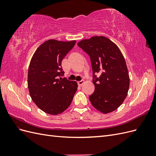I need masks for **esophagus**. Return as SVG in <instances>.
<instances>
[{"label": "esophagus", "mask_w": 156, "mask_h": 156, "mask_svg": "<svg viewBox=\"0 0 156 156\" xmlns=\"http://www.w3.org/2000/svg\"><path fill=\"white\" fill-rule=\"evenodd\" d=\"M84 83V80H81V81H78V82H77V84H78V85H79V86H82Z\"/></svg>", "instance_id": "obj_1"}]
</instances>
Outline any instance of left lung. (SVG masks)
Wrapping results in <instances>:
<instances>
[{"label":"left lung","instance_id":"8db88e82","mask_svg":"<svg viewBox=\"0 0 156 156\" xmlns=\"http://www.w3.org/2000/svg\"><path fill=\"white\" fill-rule=\"evenodd\" d=\"M77 45L90 57L94 92L89 96L94 107L107 114L119 108L126 99L129 77L123 55L118 46L105 36H93ZM95 73L101 74L97 78Z\"/></svg>","mask_w":156,"mask_h":156}]
</instances>
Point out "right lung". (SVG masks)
<instances>
[{
  "instance_id": "obj_1",
  "label": "right lung",
  "mask_w": 156,
  "mask_h": 156,
  "mask_svg": "<svg viewBox=\"0 0 156 156\" xmlns=\"http://www.w3.org/2000/svg\"><path fill=\"white\" fill-rule=\"evenodd\" d=\"M76 41L49 40L33 55L28 72L30 97L41 111L57 115L66 110L77 89L76 81L60 77L64 75L62 60Z\"/></svg>"
}]
</instances>
